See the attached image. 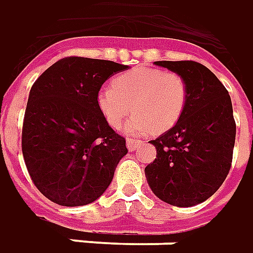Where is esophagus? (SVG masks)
Segmentation results:
<instances>
[{"label": "esophagus", "mask_w": 253, "mask_h": 253, "mask_svg": "<svg viewBox=\"0 0 253 253\" xmlns=\"http://www.w3.org/2000/svg\"><path fill=\"white\" fill-rule=\"evenodd\" d=\"M144 144L141 140H135V139H126V147L129 151H135L136 148H139Z\"/></svg>", "instance_id": "34e87169"}]
</instances>
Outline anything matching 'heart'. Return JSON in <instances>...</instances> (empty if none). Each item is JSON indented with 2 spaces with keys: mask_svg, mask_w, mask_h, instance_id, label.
<instances>
[{
  "mask_svg": "<svg viewBox=\"0 0 253 253\" xmlns=\"http://www.w3.org/2000/svg\"><path fill=\"white\" fill-rule=\"evenodd\" d=\"M188 84L178 73L139 66L114 79L98 92V106L107 124L117 128L125 124L128 133L162 132L171 128L187 105Z\"/></svg>",
  "mask_w": 253,
  "mask_h": 253,
  "instance_id": "obj_1",
  "label": "heart"
}]
</instances>
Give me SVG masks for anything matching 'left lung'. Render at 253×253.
Returning a JSON list of instances; mask_svg holds the SVG:
<instances>
[{
    "label": "left lung",
    "instance_id": "1",
    "mask_svg": "<svg viewBox=\"0 0 253 253\" xmlns=\"http://www.w3.org/2000/svg\"><path fill=\"white\" fill-rule=\"evenodd\" d=\"M185 79L188 99L174 126L150 143L157 158L147 182L165 203L191 207L219 189L230 170L236 140L230 95L214 73L195 61H155Z\"/></svg>",
    "mask_w": 253,
    "mask_h": 253
}]
</instances>
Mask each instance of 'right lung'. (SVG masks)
I'll return each instance as SVG.
<instances>
[{
	"label": "right lung",
	"instance_id": "right-lung-1",
	"mask_svg": "<svg viewBox=\"0 0 253 253\" xmlns=\"http://www.w3.org/2000/svg\"><path fill=\"white\" fill-rule=\"evenodd\" d=\"M129 66L113 61L66 57L34 83L27 102L21 148L35 187L65 207L95 202L110 185L126 155L98 106V92Z\"/></svg>",
	"mask_w": 253,
	"mask_h": 253
}]
</instances>
